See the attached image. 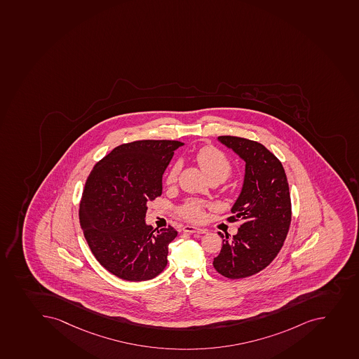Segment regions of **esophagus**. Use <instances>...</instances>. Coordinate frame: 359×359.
Masks as SVG:
<instances>
[{
  "label": "esophagus",
  "mask_w": 359,
  "mask_h": 359,
  "mask_svg": "<svg viewBox=\"0 0 359 359\" xmlns=\"http://www.w3.org/2000/svg\"><path fill=\"white\" fill-rule=\"evenodd\" d=\"M183 231L185 233H198V234H205L206 233V229H204V228H197L194 226H189V224L183 226Z\"/></svg>",
  "instance_id": "34e87169"
}]
</instances>
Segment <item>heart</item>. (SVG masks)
<instances>
[{
	"instance_id": "heart-1",
	"label": "heart",
	"mask_w": 359,
	"mask_h": 359,
	"mask_svg": "<svg viewBox=\"0 0 359 359\" xmlns=\"http://www.w3.org/2000/svg\"><path fill=\"white\" fill-rule=\"evenodd\" d=\"M194 161L197 162L198 167L201 168V171L204 172L205 176L208 180L212 178H218L224 182L226 178L231 175V163L228 160L227 156L219 151L217 148L203 147L194 155ZM180 165L175 163L171 165L168 171L165 182L167 184H174L177 181L178 174H180ZM205 204L203 201H189L182 206L180 210L182 217L191 220V222H201L204 218Z\"/></svg>"
}]
</instances>
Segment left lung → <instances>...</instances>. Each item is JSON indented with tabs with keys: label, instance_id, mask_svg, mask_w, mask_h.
Masks as SVG:
<instances>
[{
	"label": "left lung",
	"instance_id": "obj_1",
	"mask_svg": "<svg viewBox=\"0 0 359 359\" xmlns=\"http://www.w3.org/2000/svg\"><path fill=\"white\" fill-rule=\"evenodd\" d=\"M218 141L245 167L241 192L231 206L234 217L229 218L242 220L241 227L222 240L213 266L227 278H245L266 268L282 249L291 224L290 189L282 163L263 144L231 135Z\"/></svg>",
	"mask_w": 359,
	"mask_h": 359
}]
</instances>
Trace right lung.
<instances>
[{"label": "right lung", "mask_w": 359, "mask_h": 359, "mask_svg": "<svg viewBox=\"0 0 359 359\" xmlns=\"http://www.w3.org/2000/svg\"><path fill=\"white\" fill-rule=\"evenodd\" d=\"M175 140L121 144L95 165L84 185L80 224L95 257L107 271L130 282L153 279L168 263L174 228L153 229L144 220L149 201L162 194V175Z\"/></svg>", "instance_id": "add662e5"}]
</instances>
